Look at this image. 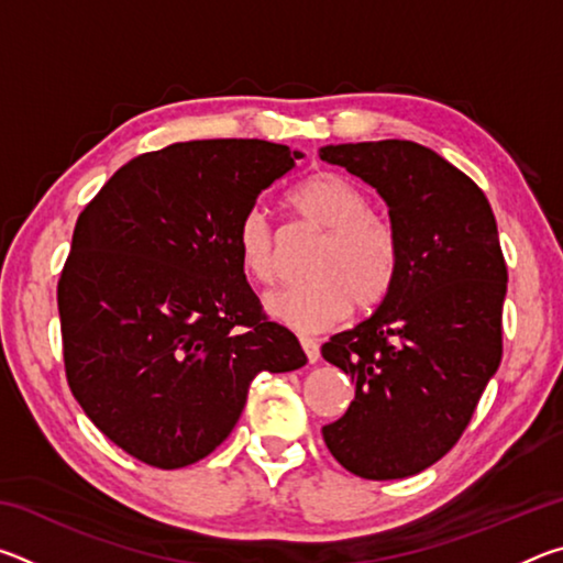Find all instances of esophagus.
Wrapping results in <instances>:
<instances>
[{
	"mask_svg": "<svg viewBox=\"0 0 563 563\" xmlns=\"http://www.w3.org/2000/svg\"><path fill=\"white\" fill-rule=\"evenodd\" d=\"M300 345H302V350H305V355H308V362L312 365V362H318L320 360V345H318V340H312V338H302L300 340Z\"/></svg>",
	"mask_w": 563,
	"mask_h": 563,
	"instance_id": "34e87169",
	"label": "esophagus"
}]
</instances>
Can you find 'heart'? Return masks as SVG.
Instances as JSON below:
<instances>
[{"label":"heart","instance_id":"1","mask_svg":"<svg viewBox=\"0 0 563 563\" xmlns=\"http://www.w3.org/2000/svg\"><path fill=\"white\" fill-rule=\"evenodd\" d=\"M292 213L325 228L310 275L265 298V312L298 335L330 330L347 316L352 302L367 310L393 288L399 245L393 225L373 213L369 198L338 174H316L292 190ZM238 258L255 283L278 278V245L263 208H251L235 233Z\"/></svg>","mask_w":563,"mask_h":563}]
</instances>
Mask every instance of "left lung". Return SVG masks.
I'll return each mask as SVG.
<instances>
[{"instance_id":"8db88e82","label":"left lung","mask_w":563,"mask_h":563,"mask_svg":"<svg viewBox=\"0 0 563 563\" xmlns=\"http://www.w3.org/2000/svg\"><path fill=\"white\" fill-rule=\"evenodd\" d=\"M320 158L377 190L399 245L379 308L322 345L355 383L322 440L362 479H405L452 450L501 362L497 221L470 176L415 141L330 144Z\"/></svg>"}]
</instances>
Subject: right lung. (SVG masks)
<instances>
[{
	"instance_id": "1",
	"label": "right lung",
	"mask_w": 563,
	"mask_h": 563,
	"mask_svg": "<svg viewBox=\"0 0 563 563\" xmlns=\"http://www.w3.org/2000/svg\"><path fill=\"white\" fill-rule=\"evenodd\" d=\"M302 151L208 139L131 158L84 208L59 280L66 379L123 452L158 470L211 454L258 373L308 357L263 316L235 233Z\"/></svg>"
}]
</instances>
